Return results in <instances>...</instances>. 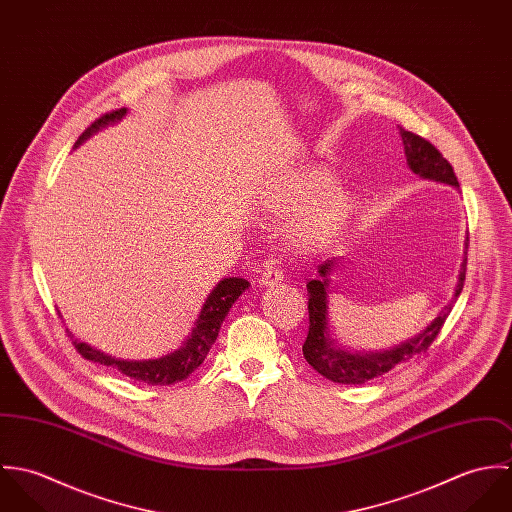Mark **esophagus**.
<instances>
[{
    "instance_id": "obj_1",
    "label": "esophagus",
    "mask_w": 512,
    "mask_h": 512,
    "mask_svg": "<svg viewBox=\"0 0 512 512\" xmlns=\"http://www.w3.org/2000/svg\"><path fill=\"white\" fill-rule=\"evenodd\" d=\"M282 282H284L282 270L272 268V266H266V268H264V272H262V276H260V286H264V288H274V286H278V284H282Z\"/></svg>"
}]
</instances>
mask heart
<instances>
[{
  "instance_id": "1",
  "label": "heart",
  "mask_w": 512,
  "mask_h": 512,
  "mask_svg": "<svg viewBox=\"0 0 512 512\" xmlns=\"http://www.w3.org/2000/svg\"><path fill=\"white\" fill-rule=\"evenodd\" d=\"M337 185V177L327 167L309 163L264 193L260 209L268 217H293L286 228V242L295 254L323 252L349 226L355 199L337 191Z\"/></svg>"
}]
</instances>
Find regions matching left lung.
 <instances>
[{
  "instance_id": "8db88e82",
  "label": "left lung",
  "mask_w": 512,
  "mask_h": 512,
  "mask_svg": "<svg viewBox=\"0 0 512 512\" xmlns=\"http://www.w3.org/2000/svg\"><path fill=\"white\" fill-rule=\"evenodd\" d=\"M400 138L404 144V153L408 167L420 175L422 179L436 181L443 185H451L459 189V181L453 173V167L449 161L439 153L436 147L428 140L404 130L398 126ZM465 250L463 260L457 274V284L451 295V301L439 311L438 315L414 337L402 341L400 345L382 349V351H351L339 345V341L333 337V329L329 323V299H331V276L339 270V262L327 260L323 262L317 272L319 278L307 282L309 292V333L303 343V357L309 365L313 366L319 374L325 378L339 382V384H363L366 380L378 378L386 374L388 370L396 368L402 363H408L416 355L424 353L430 343L438 337L439 329L447 317V313L453 307V301L459 297L465 282V266H467V246L469 236H465Z\"/></svg>"
}]
</instances>
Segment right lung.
Masks as SVG:
<instances>
[{
	"mask_svg": "<svg viewBox=\"0 0 512 512\" xmlns=\"http://www.w3.org/2000/svg\"><path fill=\"white\" fill-rule=\"evenodd\" d=\"M128 114L126 108L110 112L102 118H98L94 124H90V128L84 130V134L76 140L74 147L82 146L88 138H92L96 132H100L102 128L120 122L124 116ZM248 280L244 278H222L219 284L211 290L207 295L195 325L191 329V333L187 335V339L171 353L159 357V359H147V361H124V359H116L112 355H106L78 339H74L73 333L69 331L73 345L78 349V353L98 365L112 366L116 370H120L122 374L146 382V384H173L179 380H185L197 366L207 359L211 347L215 345L217 337H219L220 325L224 321V317L228 315L230 307L234 305V301L242 295V292L248 290Z\"/></svg>",
	"mask_w": 512,
	"mask_h": 512,
	"instance_id": "obj_1",
	"label": "right lung"
}]
</instances>
